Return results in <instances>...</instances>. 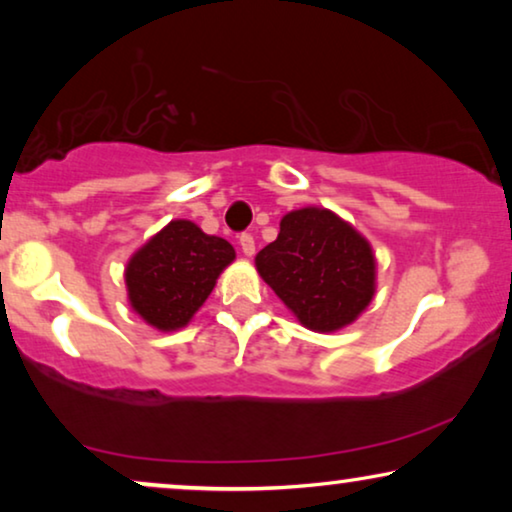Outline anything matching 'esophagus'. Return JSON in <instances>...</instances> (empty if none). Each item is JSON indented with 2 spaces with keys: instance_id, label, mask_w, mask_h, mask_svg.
Here are the masks:
<instances>
[{
  "instance_id": "34e87169",
  "label": "esophagus",
  "mask_w": 512,
  "mask_h": 512,
  "mask_svg": "<svg viewBox=\"0 0 512 512\" xmlns=\"http://www.w3.org/2000/svg\"><path fill=\"white\" fill-rule=\"evenodd\" d=\"M240 249H242V254L247 256V258L254 256V254H256V242H254V235L242 233V235H240Z\"/></svg>"
}]
</instances>
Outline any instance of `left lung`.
Instances as JSON below:
<instances>
[{"label":"left lung","mask_w":512,"mask_h":512,"mask_svg":"<svg viewBox=\"0 0 512 512\" xmlns=\"http://www.w3.org/2000/svg\"><path fill=\"white\" fill-rule=\"evenodd\" d=\"M256 270L300 326L314 333L354 324L377 289L370 242L326 207L284 214L277 240L256 254Z\"/></svg>","instance_id":"left-lung-1"}]
</instances>
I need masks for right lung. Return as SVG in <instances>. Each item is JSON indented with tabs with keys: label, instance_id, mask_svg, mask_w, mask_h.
I'll use <instances>...</instances> for the list:
<instances>
[{
	"label": "right lung",
	"instance_id": "add662e5",
	"mask_svg": "<svg viewBox=\"0 0 512 512\" xmlns=\"http://www.w3.org/2000/svg\"><path fill=\"white\" fill-rule=\"evenodd\" d=\"M233 261V244L223 237L202 233L193 221H170L125 265L132 312L160 333L179 331L191 324Z\"/></svg>",
	"mask_w": 512,
	"mask_h": 512
}]
</instances>
